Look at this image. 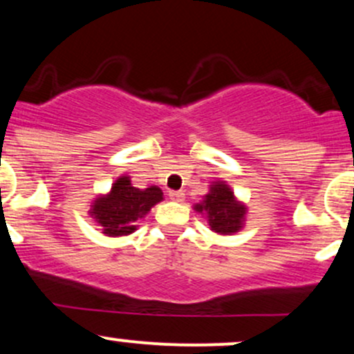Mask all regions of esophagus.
Listing matches in <instances>:
<instances>
[{
  "mask_svg": "<svg viewBox=\"0 0 354 354\" xmlns=\"http://www.w3.org/2000/svg\"><path fill=\"white\" fill-rule=\"evenodd\" d=\"M169 198L173 201H183L185 200V191H169Z\"/></svg>",
  "mask_w": 354,
  "mask_h": 354,
  "instance_id": "obj_1",
  "label": "esophagus"
}]
</instances>
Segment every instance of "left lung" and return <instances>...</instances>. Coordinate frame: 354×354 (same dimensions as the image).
<instances>
[{
  "label": "left lung",
  "mask_w": 354,
  "mask_h": 354,
  "mask_svg": "<svg viewBox=\"0 0 354 354\" xmlns=\"http://www.w3.org/2000/svg\"><path fill=\"white\" fill-rule=\"evenodd\" d=\"M194 209L200 213L205 211L209 218L211 230L221 234L236 233L241 228L243 216H245V206L234 201L231 189L221 183L214 185L206 194L205 203L196 205Z\"/></svg>",
  "instance_id": "1"
}]
</instances>
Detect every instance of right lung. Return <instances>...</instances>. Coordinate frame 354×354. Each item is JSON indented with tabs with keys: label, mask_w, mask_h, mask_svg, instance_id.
Returning a JSON list of instances; mask_svg holds the SVG:
<instances>
[{
	"label": "right lung",
	"mask_w": 354,
	"mask_h": 354,
	"mask_svg": "<svg viewBox=\"0 0 354 354\" xmlns=\"http://www.w3.org/2000/svg\"><path fill=\"white\" fill-rule=\"evenodd\" d=\"M161 200L163 193L158 186L140 189L131 186L129 178L123 176L113 185L108 196L95 201L91 214L104 228V234L123 236L133 233L136 230V219L148 213Z\"/></svg>",
	"instance_id": "obj_1"
}]
</instances>
